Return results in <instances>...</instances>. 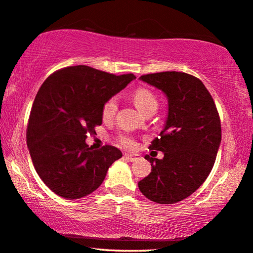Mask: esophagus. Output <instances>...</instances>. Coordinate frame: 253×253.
Listing matches in <instances>:
<instances>
[{"mask_svg": "<svg viewBox=\"0 0 253 253\" xmlns=\"http://www.w3.org/2000/svg\"><path fill=\"white\" fill-rule=\"evenodd\" d=\"M124 158H125L126 160L130 161V163H134V161H136L138 159V156L137 154H125Z\"/></svg>", "mask_w": 253, "mask_h": 253, "instance_id": "34e87169", "label": "esophagus"}]
</instances>
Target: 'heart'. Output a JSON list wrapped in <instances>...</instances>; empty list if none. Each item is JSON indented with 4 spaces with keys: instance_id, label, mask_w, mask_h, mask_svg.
Segmentation results:
<instances>
[{
    "instance_id": "heart-1",
    "label": "heart",
    "mask_w": 253,
    "mask_h": 253,
    "mask_svg": "<svg viewBox=\"0 0 253 253\" xmlns=\"http://www.w3.org/2000/svg\"><path fill=\"white\" fill-rule=\"evenodd\" d=\"M133 100L136 107L143 114L148 112L151 109L158 108V100L154 94L148 88H137L133 94ZM117 110H118V100L116 96H111L105 101L102 105V118L104 120H111L114 118ZM119 142L127 149H133L136 143L130 136L123 135L119 137Z\"/></svg>"
}]
</instances>
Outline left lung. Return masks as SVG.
<instances>
[{
	"mask_svg": "<svg viewBox=\"0 0 253 253\" xmlns=\"http://www.w3.org/2000/svg\"><path fill=\"white\" fill-rule=\"evenodd\" d=\"M139 79L163 90L168 115L149 146L164 152V158L145 157L152 169L138 188L151 201L171 205L190 197L209 176L221 142L219 115L208 89L192 75L164 71Z\"/></svg>",
	"mask_w": 253,
	"mask_h": 253,
	"instance_id": "8db88e82",
	"label": "left lung"
}]
</instances>
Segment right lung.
I'll return each instance as SVG.
<instances>
[{
	"label": "right lung",
	"mask_w": 253,
	"mask_h": 253,
	"mask_svg": "<svg viewBox=\"0 0 253 253\" xmlns=\"http://www.w3.org/2000/svg\"><path fill=\"white\" fill-rule=\"evenodd\" d=\"M136 77L73 66L52 74L34 100L27 126V146L37 174L59 197L74 200L96 190L122 151L86 144L102 124V105Z\"/></svg>",
	"instance_id": "add662e5"
}]
</instances>
